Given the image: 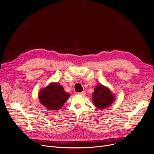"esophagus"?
<instances>
[{"label":"esophagus","instance_id":"34e87169","mask_svg":"<svg viewBox=\"0 0 154 154\" xmlns=\"http://www.w3.org/2000/svg\"><path fill=\"white\" fill-rule=\"evenodd\" d=\"M79 94H80V95H85V94H86V92H85V91H83V92H80V93H79Z\"/></svg>","mask_w":154,"mask_h":154}]
</instances>
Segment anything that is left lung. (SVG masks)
Segmentation results:
<instances>
[{
	"label": "left lung",
	"instance_id": "1",
	"mask_svg": "<svg viewBox=\"0 0 154 154\" xmlns=\"http://www.w3.org/2000/svg\"><path fill=\"white\" fill-rule=\"evenodd\" d=\"M92 95V100L95 106L100 109H104L109 107L115 100V97L112 92L102 84L95 87Z\"/></svg>",
	"mask_w": 154,
	"mask_h": 154
}]
</instances>
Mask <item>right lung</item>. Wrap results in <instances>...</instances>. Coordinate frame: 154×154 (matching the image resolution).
Returning <instances> with one entry per match:
<instances>
[{
  "label": "right lung",
  "instance_id": "add662e5",
  "mask_svg": "<svg viewBox=\"0 0 154 154\" xmlns=\"http://www.w3.org/2000/svg\"><path fill=\"white\" fill-rule=\"evenodd\" d=\"M70 94L64 91L63 87L58 83H51L40 91V102L48 110H59L67 101Z\"/></svg>",
  "mask_w": 154,
  "mask_h": 154
}]
</instances>
